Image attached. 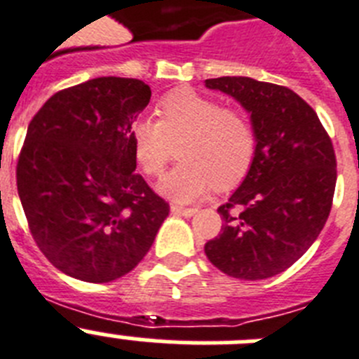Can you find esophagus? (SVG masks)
<instances>
[{
    "label": "esophagus",
    "instance_id": "34e87169",
    "mask_svg": "<svg viewBox=\"0 0 359 359\" xmlns=\"http://www.w3.org/2000/svg\"><path fill=\"white\" fill-rule=\"evenodd\" d=\"M171 213H175V215H182V217H191L197 213V208H184V206H179V204H171Z\"/></svg>",
    "mask_w": 359,
    "mask_h": 359
}]
</instances>
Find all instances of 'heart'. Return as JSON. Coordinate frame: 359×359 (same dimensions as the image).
<instances>
[{
	"label": "heart",
	"instance_id": "1",
	"mask_svg": "<svg viewBox=\"0 0 359 359\" xmlns=\"http://www.w3.org/2000/svg\"><path fill=\"white\" fill-rule=\"evenodd\" d=\"M156 114L158 122L131 126L129 146L146 177H158L177 146L180 162L158 182L164 197L194 203L213 186L230 189L248 175L257 138L243 113L194 89H177L158 102Z\"/></svg>",
	"mask_w": 359,
	"mask_h": 359
}]
</instances>
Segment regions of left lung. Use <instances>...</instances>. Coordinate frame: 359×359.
Returning <instances> with one entry per match:
<instances>
[{"instance_id":"1","label":"left lung","mask_w":359,"mask_h":359,"mask_svg":"<svg viewBox=\"0 0 359 359\" xmlns=\"http://www.w3.org/2000/svg\"><path fill=\"white\" fill-rule=\"evenodd\" d=\"M250 113L254 164L221 213L222 228L204 245L226 276L257 281L296 263L318 239L332 208L336 155L316 111L288 87L248 76L206 80Z\"/></svg>"}]
</instances>
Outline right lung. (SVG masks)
<instances>
[{
  "mask_svg": "<svg viewBox=\"0 0 359 359\" xmlns=\"http://www.w3.org/2000/svg\"><path fill=\"white\" fill-rule=\"evenodd\" d=\"M149 98L137 78H93L50 96L29 123L18 195L38 248L74 279L109 283L131 272L170 213L135 173L129 146Z\"/></svg>",
  "mask_w": 359,
  "mask_h": 359,
  "instance_id": "right-lung-1",
  "label": "right lung"
}]
</instances>
